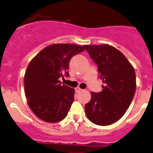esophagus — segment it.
Returning <instances> with one entry per match:
<instances>
[{
  "label": "esophagus",
  "instance_id": "34e87169",
  "mask_svg": "<svg viewBox=\"0 0 153 153\" xmlns=\"http://www.w3.org/2000/svg\"><path fill=\"white\" fill-rule=\"evenodd\" d=\"M83 91V89H82V88H79V87H77L76 88H75V91H76V92H80V91Z\"/></svg>",
  "mask_w": 153,
  "mask_h": 153
}]
</instances>
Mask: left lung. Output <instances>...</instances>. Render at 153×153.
<instances>
[{"label": "left lung", "instance_id": "8db88e82", "mask_svg": "<svg viewBox=\"0 0 153 153\" xmlns=\"http://www.w3.org/2000/svg\"><path fill=\"white\" fill-rule=\"evenodd\" d=\"M98 65L104 83L102 91L91 92L85 106L86 116L99 126H108L120 119L129 107L136 88L135 69L118 49L109 45H84Z\"/></svg>", "mask_w": 153, "mask_h": 153}]
</instances>
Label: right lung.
<instances>
[{"label": "right lung", "mask_w": 153, "mask_h": 153, "mask_svg": "<svg viewBox=\"0 0 153 153\" xmlns=\"http://www.w3.org/2000/svg\"><path fill=\"white\" fill-rule=\"evenodd\" d=\"M81 45L53 44L40 51L29 63L25 75V92L31 111L47 123H58L67 116L74 102L75 89L62 85L69 76V62L84 51Z\"/></svg>", "instance_id": "right-lung-1"}]
</instances>
